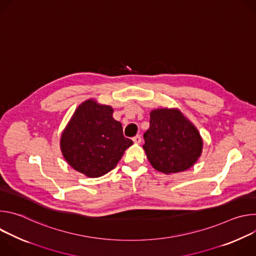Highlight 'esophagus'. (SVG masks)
<instances>
[{
  "instance_id": "obj_1",
  "label": "esophagus",
  "mask_w": 256,
  "mask_h": 256,
  "mask_svg": "<svg viewBox=\"0 0 256 256\" xmlns=\"http://www.w3.org/2000/svg\"><path fill=\"white\" fill-rule=\"evenodd\" d=\"M132 140H134V144H140V140H142V138H140V134H136V136H134V138H132Z\"/></svg>"
}]
</instances>
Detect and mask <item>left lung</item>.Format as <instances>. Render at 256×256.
Here are the masks:
<instances>
[{
  "mask_svg": "<svg viewBox=\"0 0 256 256\" xmlns=\"http://www.w3.org/2000/svg\"><path fill=\"white\" fill-rule=\"evenodd\" d=\"M144 138L142 149L149 162L167 175L192 167L204 147L200 132L178 108L153 109Z\"/></svg>",
  "mask_w": 256,
  "mask_h": 256,
  "instance_id": "left-lung-1",
  "label": "left lung"
}]
</instances>
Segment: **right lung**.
<instances>
[{
    "mask_svg": "<svg viewBox=\"0 0 256 256\" xmlns=\"http://www.w3.org/2000/svg\"><path fill=\"white\" fill-rule=\"evenodd\" d=\"M114 108L90 98L82 102L64 128L60 147L68 164L87 177L114 169L132 140L112 116Z\"/></svg>",
    "mask_w": 256,
    "mask_h": 256,
    "instance_id": "obj_1",
    "label": "right lung"
}]
</instances>
